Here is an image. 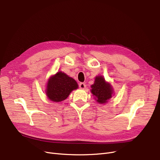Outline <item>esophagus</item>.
Returning a JSON list of instances; mask_svg holds the SVG:
<instances>
[{"label":"esophagus","mask_w":160,"mask_h":160,"mask_svg":"<svg viewBox=\"0 0 160 160\" xmlns=\"http://www.w3.org/2000/svg\"><path fill=\"white\" fill-rule=\"evenodd\" d=\"M79 87L82 89H84L86 88V84H84V83H80V84H79Z\"/></svg>","instance_id":"1"}]
</instances>
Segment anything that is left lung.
<instances>
[{
    "label": "left lung",
    "mask_w": 160,
    "mask_h": 160,
    "mask_svg": "<svg viewBox=\"0 0 160 160\" xmlns=\"http://www.w3.org/2000/svg\"><path fill=\"white\" fill-rule=\"evenodd\" d=\"M91 93L95 100L99 104H105L114 95L112 86L107 82L102 76H97L94 84L91 86Z\"/></svg>",
    "instance_id": "obj_1"
}]
</instances>
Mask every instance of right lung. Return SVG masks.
I'll list each match as a JSON object with an SVG mask.
<instances>
[{"instance_id":"right-lung-1","label":"right lung","mask_w":160,"mask_h":160,"mask_svg":"<svg viewBox=\"0 0 160 160\" xmlns=\"http://www.w3.org/2000/svg\"><path fill=\"white\" fill-rule=\"evenodd\" d=\"M78 85L74 79L59 71L49 78L46 84V95L50 101L59 102L65 100Z\"/></svg>"}]
</instances>
